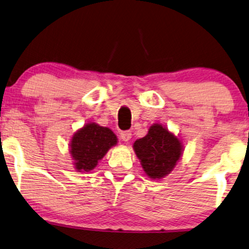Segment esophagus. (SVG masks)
<instances>
[{"instance_id": "34e87169", "label": "esophagus", "mask_w": 249, "mask_h": 249, "mask_svg": "<svg viewBox=\"0 0 249 249\" xmlns=\"http://www.w3.org/2000/svg\"><path fill=\"white\" fill-rule=\"evenodd\" d=\"M131 131H129V130H127V131H121V133H120V137H121V139L124 140V142H129V140L131 139Z\"/></svg>"}]
</instances>
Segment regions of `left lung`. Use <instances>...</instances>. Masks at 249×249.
Returning <instances> with one entry per match:
<instances>
[{"label":"left lung","mask_w":249,"mask_h":249,"mask_svg":"<svg viewBox=\"0 0 249 249\" xmlns=\"http://www.w3.org/2000/svg\"><path fill=\"white\" fill-rule=\"evenodd\" d=\"M143 171L151 178H160L174 168L182 154L178 137L160 124L151 125L147 136L133 143Z\"/></svg>","instance_id":"obj_1"}]
</instances>
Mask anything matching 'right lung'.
<instances>
[{"instance_id":"add662e5","label":"right lung","mask_w":249,"mask_h":249,"mask_svg":"<svg viewBox=\"0 0 249 249\" xmlns=\"http://www.w3.org/2000/svg\"><path fill=\"white\" fill-rule=\"evenodd\" d=\"M116 143L117 137L109 128L96 124H86L75 133L71 143V153L77 171H91Z\"/></svg>"}]
</instances>
